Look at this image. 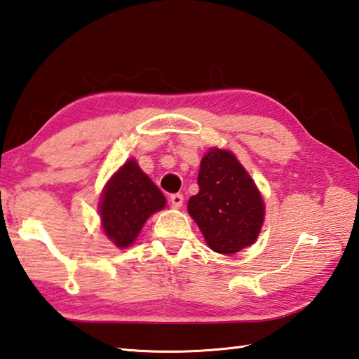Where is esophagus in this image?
I'll return each mask as SVG.
<instances>
[{"mask_svg": "<svg viewBox=\"0 0 359 359\" xmlns=\"http://www.w3.org/2000/svg\"><path fill=\"white\" fill-rule=\"evenodd\" d=\"M170 202H171V207L177 210V208L182 207V203H184V196H182V194H172L170 197Z\"/></svg>", "mask_w": 359, "mask_h": 359, "instance_id": "esophagus-1", "label": "esophagus"}]
</instances>
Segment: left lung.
<instances>
[{"instance_id":"left-lung-1","label":"left lung","mask_w":359,"mask_h":359,"mask_svg":"<svg viewBox=\"0 0 359 359\" xmlns=\"http://www.w3.org/2000/svg\"><path fill=\"white\" fill-rule=\"evenodd\" d=\"M197 184L199 193L188 201V212L208 247L220 255H234L255 243L264 224V201L233 152L210 148Z\"/></svg>"}]
</instances>
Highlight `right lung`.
<instances>
[{
    "instance_id": "right-lung-1",
    "label": "right lung",
    "mask_w": 359,
    "mask_h": 359,
    "mask_svg": "<svg viewBox=\"0 0 359 359\" xmlns=\"http://www.w3.org/2000/svg\"><path fill=\"white\" fill-rule=\"evenodd\" d=\"M166 205L134 158H129L106 184L98 203L103 231L118 248L131 247L151 215Z\"/></svg>"
}]
</instances>
